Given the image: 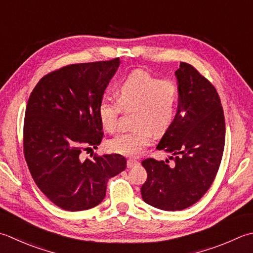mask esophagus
Listing matches in <instances>:
<instances>
[{"instance_id":"1","label":"esophagus","mask_w":253,"mask_h":253,"mask_svg":"<svg viewBox=\"0 0 253 253\" xmlns=\"http://www.w3.org/2000/svg\"><path fill=\"white\" fill-rule=\"evenodd\" d=\"M138 163H139V162H138L136 159H128L127 160V167L128 168H132V167L137 166Z\"/></svg>"}]
</instances>
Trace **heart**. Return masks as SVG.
Returning <instances> with one entry per match:
<instances>
[{
    "label": "heart",
    "mask_w": 253,
    "mask_h": 253,
    "mask_svg": "<svg viewBox=\"0 0 253 253\" xmlns=\"http://www.w3.org/2000/svg\"><path fill=\"white\" fill-rule=\"evenodd\" d=\"M116 101L103 97L97 107L103 128L113 132L118 127L122 108L135 110L131 129L122 131L108 140L107 147L118 155L133 157L140 155L152 140V130L166 131L174 121L179 90L174 82L161 81L145 71H135L123 79L115 90Z\"/></svg>",
    "instance_id": "heart-1"
}]
</instances>
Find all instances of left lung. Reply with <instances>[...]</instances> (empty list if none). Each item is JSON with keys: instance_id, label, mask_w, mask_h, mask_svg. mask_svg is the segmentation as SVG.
<instances>
[{"instance_id": "8db88e82", "label": "left lung", "mask_w": 253, "mask_h": 253, "mask_svg": "<svg viewBox=\"0 0 253 253\" xmlns=\"http://www.w3.org/2000/svg\"><path fill=\"white\" fill-rule=\"evenodd\" d=\"M179 106L158 150L169 160L148 158L141 162L148 176L142 200L162 211H182L209 191L219 169L225 147V116L214 85L189 63L175 71Z\"/></svg>"}]
</instances>
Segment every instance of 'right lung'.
Wrapping results in <instances>:
<instances>
[{"mask_svg": "<svg viewBox=\"0 0 253 253\" xmlns=\"http://www.w3.org/2000/svg\"><path fill=\"white\" fill-rule=\"evenodd\" d=\"M120 63L115 58L69 64L42 78L28 98L25 160L38 189L64 211L100 204L108 180L126 169V159L118 153L81 158L82 150L102 141L97 107Z\"/></svg>", "mask_w": 253, "mask_h": 253, "instance_id": "obj_1", "label": "right lung"}]
</instances>
